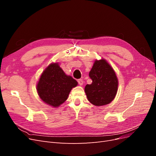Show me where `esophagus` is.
Returning a JSON list of instances; mask_svg holds the SVG:
<instances>
[{"label": "esophagus", "instance_id": "esophagus-1", "mask_svg": "<svg viewBox=\"0 0 156 156\" xmlns=\"http://www.w3.org/2000/svg\"><path fill=\"white\" fill-rule=\"evenodd\" d=\"M77 81H78V83L79 85H83V79H79Z\"/></svg>", "mask_w": 156, "mask_h": 156}]
</instances>
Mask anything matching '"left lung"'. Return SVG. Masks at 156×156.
<instances>
[{"label": "left lung", "instance_id": "left-lung-1", "mask_svg": "<svg viewBox=\"0 0 156 156\" xmlns=\"http://www.w3.org/2000/svg\"><path fill=\"white\" fill-rule=\"evenodd\" d=\"M89 76L92 83L84 88L88 100L96 106L110 103L115 99L119 87V80L111 66L104 58L96 60Z\"/></svg>", "mask_w": 156, "mask_h": 156}]
</instances>
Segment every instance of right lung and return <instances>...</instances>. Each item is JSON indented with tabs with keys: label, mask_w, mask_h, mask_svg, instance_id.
Segmentation results:
<instances>
[{
	"label": "right lung",
	"mask_w": 156,
	"mask_h": 156,
	"mask_svg": "<svg viewBox=\"0 0 156 156\" xmlns=\"http://www.w3.org/2000/svg\"><path fill=\"white\" fill-rule=\"evenodd\" d=\"M77 81L64 73L58 62L50 64L41 74L36 90L41 100L53 107H58L67 100Z\"/></svg>",
	"instance_id": "add662e5"
}]
</instances>
